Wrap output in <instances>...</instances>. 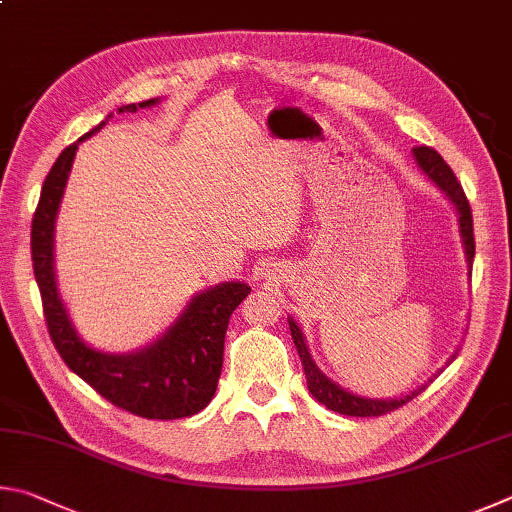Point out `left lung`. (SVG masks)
<instances>
[{"label": "left lung", "instance_id": "8db88e82", "mask_svg": "<svg viewBox=\"0 0 512 512\" xmlns=\"http://www.w3.org/2000/svg\"><path fill=\"white\" fill-rule=\"evenodd\" d=\"M414 157H416V164L420 166V170L432 179V182L441 188L445 193L447 200L454 204L456 215H459V233H461V240H463V249H465V261H468V267H472V258H474V231H472V211H470V202L468 197H465L461 184L456 182V175L452 173V168L445 164V159L438 155L434 148H427V146H420L414 148ZM288 324L292 330V339H294V346H297V353L301 357V364H303V373H306V380H308V391L312 393V398L321 405L328 407L330 411H337V414H344V416H382V414H389V411L398 409L402 405H407L411 398H416L420 391H425V387H418L407 396H400V398H364V396H357V393H351L339 387L337 382H333L324 375V371L319 369L312 360L310 355V348L306 337H303V330L301 326L294 321V317H288ZM456 357V353L447 360L450 364ZM432 382V380H429Z\"/></svg>", "mask_w": 512, "mask_h": 512}]
</instances>
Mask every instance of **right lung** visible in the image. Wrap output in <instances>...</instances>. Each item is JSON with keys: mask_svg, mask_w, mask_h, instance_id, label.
Wrapping results in <instances>:
<instances>
[{"mask_svg": "<svg viewBox=\"0 0 512 512\" xmlns=\"http://www.w3.org/2000/svg\"><path fill=\"white\" fill-rule=\"evenodd\" d=\"M157 103L159 98H148L123 105L119 112H137L139 107ZM110 116L107 114L105 121H110ZM105 121L62 150L42 184L31 224V258L44 319L51 342L65 364L112 405L150 420L186 418L209 405L218 389L229 317L251 288L242 281H227L197 292L186 303L182 315L155 342L139 351L105 353L80 339L58 292L53 270V231L76 150L87 137L101 130Z\"/></svg>", "mask_w": 512, "mask_h": 512, "instance_id": "1", "label": "right lung"}]
</instances>
